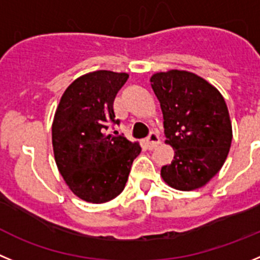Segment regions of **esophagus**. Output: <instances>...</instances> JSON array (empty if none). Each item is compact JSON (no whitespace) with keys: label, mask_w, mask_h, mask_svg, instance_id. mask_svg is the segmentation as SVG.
<instances>
[{"label":"esophagus","mask_w":260,"mask_h":260,"mask_svg":"<svg viewBox=\"0 0 260 260\" xmlns=\"http://www.w3.org/2000/svg\"><path fill=\"white\" fill-rule=\"evenodd\" d=\"M159 135L156 132H150V135L147 136L146 139V144H147V147L149 149H154V147L156 146V145L159 144Z\"/></svg>","instance_id":"34e87169"}]
</instances>
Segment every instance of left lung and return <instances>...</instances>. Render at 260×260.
<instances>
[{
	"label": "left lung",
	"instance_id": "1",
	"mask_svg": "<svg viewBox=\"0 0 260 260\" xmlns=\"http://www.w3.org/2000/svg\"><path fill=\"white\" fill-rule=\"evenodd\" d=\"M150 81L160 102L166 142L175 149L174 160L163 166L160 175L179 190L201 188L219 172L232 142L223 95L188 71L159 72Z\"/></svg>",
	"mask_w": 260,
	"mask_h": 260
}]
</instances>
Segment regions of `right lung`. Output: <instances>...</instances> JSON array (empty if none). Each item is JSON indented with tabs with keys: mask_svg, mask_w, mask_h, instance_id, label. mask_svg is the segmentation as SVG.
Returning <instances> with one entry per match:
<instances>
[{
	"mask_svg": "<svg viewBox=\"0 0 260 260\" xmlns=\"http://www.w3.org/2000/svg\"><path fill=\"white\" fill-rule=\"evenodd\" d=\"M128 74L100 71L76 79L63 93L51 127L55 163L74 194L92 203L123 191L141 147L123 135H107L120 124L114 101Z\"/></svg>",
	"mask_w": 260,
	"mask_h": 260,
	"instance_id": "add662e5",
	"label": "right lung"
}]
</instances>
